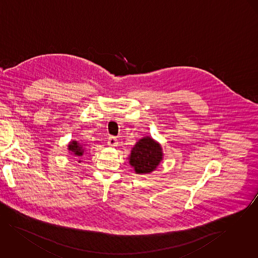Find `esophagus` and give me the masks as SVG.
Listing matches in <instances>:
<instances>
[{
  "instance_id": "34e87169",
  "label": "esophagus",
  "mask_w": 258,
  "mask_h": 258,
  "mask_svg": "<svg viewBox=\"0 0 258 258\" xmlns=\"http://www.w3.org/2000/svg\"><path fill=\"white\" fill-rule=\"evenodd\" d=\"M108 145L111 146V147H115V146L118 145V140L115 137H110L108 139Z\"/></svg>"
}]
</instances>
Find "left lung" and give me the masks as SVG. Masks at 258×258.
Returning <instances> with one entry per match:
<instances>
[{
    "label": "left lung",
    "instance_id": "1",
    "mask_svg": "<svg viewBox=\"0 0 258 258\" xmlns=\"http://www.w3.org/2000/svg\"><path fill=\"white\" fill-rule=\"evenodd\" d=\"M164 157L163 148L151 137H143L132 148L128 163L136 174L146 175L157 169Z\"/></svg>",
    "mask_w": 258,
    "mask_h": 258
}]
</instances>
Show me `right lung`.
Instances as JSON below:
<instances>
[{
    "label": "right lung",
    "mask_w": 258,
    "mask_h": 258,
    "mask_svg": "<svg viewBox=\"0 0 258 258\" xmlns=\"http://www.w3.org/2000/svg\"><path fill=\"white\" fill-rule=\"evenodd\" d=\"M68 150L70 153L78 160V163L82 162V157L86 151L85 145L78 140H71L68 144Z\"/></svg>",
    "instance_id": "add662e5"
}]
</instances>
